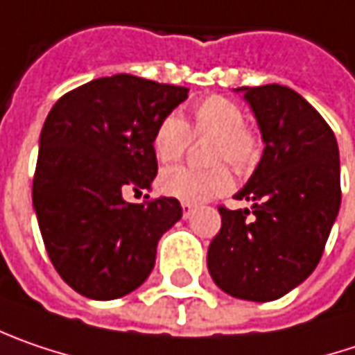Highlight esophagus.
Instances as JSON below:
<instances>
[{
    "label": "esophagus",
    "mask_w": 355,
    "mask_h": 355,
    "mask_svg": "<svg viewBox=\"0 0 355 355\" xmlns=\"http://www.w3.org/2000/svg\"><path fill=\"white\" fill-rule=\"evenodd\" d=\"M180 207H182V217L184 219H189L195 213V205L193 202H180Z\"/></svg>",
    "instance_id": "34e87169"
}]
</instances>
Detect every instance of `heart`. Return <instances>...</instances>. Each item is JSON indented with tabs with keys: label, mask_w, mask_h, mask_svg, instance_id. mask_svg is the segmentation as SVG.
I'll return each instance as SVG.
<instances>
[{
	"label": "heart",
	"mask_w": 355,
	"mask_h": 355,
	"mask_svg": "<svg viewBox=\"0 0 355 355\" xmlns=\"http://www.w3.org/2000/svg\"><path fill=\"white\" fill-rule=\"evenodd\" d=\"M195 136L213 138L207 158L215 162L207 168L171 166L158 177V189L182 202H202L225 195L233 187L229 162L237 173L245 175L255 168L261 158V138L245 126V112L223 96H209L193 110V124L177 114H166L155 128L153 148L160 162H173L187 153Z\"/></svg>",
	"instance_id": "obj_1"
}]
</instances>
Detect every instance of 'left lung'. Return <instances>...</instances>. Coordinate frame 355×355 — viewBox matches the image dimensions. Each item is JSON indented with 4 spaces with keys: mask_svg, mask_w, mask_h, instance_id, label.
Returning a JSON list of instances; mask_svg holds the SVG:
<instances>
[{
    "mask_svg": "<svg viewBox=\"0 0 355 355\" xmlns=\"http://www.w3.org/2000/svg\"><path fill=\"white\" fill-rule=\"evenodd\" d=\"M241 90L265 150L235 195L253 207H219L220 231L207 265L225 293L273 302L305 282L322 259L342 202L340 150L329 124L295 90L279 84Z\"/></svg>",
    "mask_w": 355,
    "mask_h": 355,
    "instance_id": "8db88e82",
    "label": "left lung"
}]
</instances>
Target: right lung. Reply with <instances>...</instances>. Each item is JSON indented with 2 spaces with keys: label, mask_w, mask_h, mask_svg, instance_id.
I'll return each instance as SVG.
<instances>
[{
  "label": "right lung",
  "mask_w": 355,
  "mask_h": 355,
  "mask_svg": "<svg viewBox=\"0 0 355 355\" xmlns=\"http://www.w3.org/2000/svg\"><path fill=\"white\" fill-rule=\"evenodd\" d=\"M187 96L182 86L116 73L64 94L46 118L33 209L52 265L80 295L108 302L140 287L158 239L182 217L177 198L135 205L122 191L150 187L155 128Z\"/></svg>",
  "instance_id": "right-lung-1"
}]
</instances>
